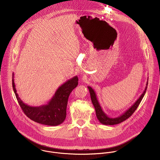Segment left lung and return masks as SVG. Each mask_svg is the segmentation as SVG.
<instances>
[{
	"label": "left lung",
	"mask_w": 160,
	"mask_h": 160,
	"mask_svg": "<svg viewBox=\"0 0 160 160\" xmlns=\"http://www.w3.org/2000/svg\"><path fill=\"white\" fill-rule=\"evenodd\" d=\"M148 79L146 83V86L145 87V89L144 90L143 93L141 94V96L139 97V98L137 100L134 104L133 105L131 106V107H130L127 110H126L122 115H121L120 116L116 117V118H112V117H110L109 116H108L104 112V111L102 110V107L101 106L99 101L97 98V96L94 90L90 86H88V88L90 92V98H91V101H92V102L94 106L95 110H96V117L98 119V120L99 121V122L103 125H117L118 123H120L121 122L126 120L127 118H128L133 113V112L136 110V109L138 108V107L139 106V104L141 103L142 98H144L146 90L148 88Z\"/></svg>",
	"instance_id": "obj_1"
}]
</instances>
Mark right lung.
I'll return each instance as SVG.
<instances>
[{
    "label": "right lung",
    "mask_w": 160,
    "mask_h": 160,
    "mask_svg": "<svg viewBox=\"0 0 160 160\" xmlns=\"http://www.w3.org/2000/svg\"><path fill=\"white\" fill-rule=\"evenodd\" d=\"M78 78L75 76L62 84L46 104L40 106H29L19 98L12 73V88L18 103L25 115L32 120L45 125L57 126L61 124L66 117L68 98L72 90L78 85Z\"/></svg>",
    "instance_id": "1"
}]
</instances>
